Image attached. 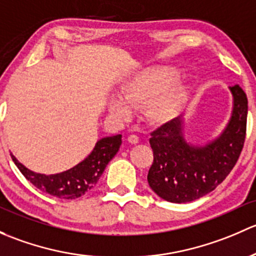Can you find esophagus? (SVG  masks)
Wrapping results in <instances>:
<instances>
[{"label": "esophagus", "instance_id": "1", "mask_svg": "<svg viewBox=\"0 0 256 256\" xmlns=\"http://www.w3.org/2000/svg\"><path fill=\"white\" fill-rule=\"evenodd\" d=\"M128 142L130 144H136L139 142L138 136H136V134H130V136H128Z\"/></svg>", "mask_w": 256, "mask_h": 256}]
</instances>
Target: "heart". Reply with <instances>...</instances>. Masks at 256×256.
Returning <instances> with one entry per match:
<instances>
[{
    "instance_id": "b5f03b06",
    "label": "heart",
    "mask_w": 256,
    "mask_h": 256,
    "mask_svg": "<svg viewBox=\"0 0 256 256\" xmlns=\"http://www.w3.org/2000/svg\"><path fill=\"white\" fill-rule=\"evenodd\" d=\"M178 78L171 68H152L138 74L124 85L122 100H112L110 112L128 118L130 108L146 107V118L154 124H165L176 117L186 101V88L174 82Z\"/></svg>"
}]
</instances>
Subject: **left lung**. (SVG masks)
Wrapping results in <instances>:
<instances>
[{"label":"left lung","mask_w":256,"mask_h":256,"mask_svg":"<svg viewBox=\"0 0 256 256\" xmlns=\"http://www.w3.org/2000/svg\"><path fill=\"white\" fill-rule=\"evenodd\" d=\"M234 108L222 136L204 148L186 143L178 118L150 133L152 149L148 182L162 200L186 204L210 194L229 175L238 162L246 136L248 98L239 85L230 88Z\"/></svg>","instance_id":"obj_1"}]
</instances>
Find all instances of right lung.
Segmentation results:
<instances>
[{
    "instance_id": "right-lung-1",
    "label": "right lung",
    "mask_w": 256,
    "mask_h": 256,
    "mask_svg": "<svg viewBox=\"0 0 256 256\" xmlns=\"http://www.w3.org/2000/svg\"><path fill=\"white\" fill-rule=\"evenodd\" d=\"M122 144V136H107L98 140L91 154L84 162L70 170L56 175H43L23 166L13 155H10L16 166L22 175L36 188L50 196L62 200H75L84 196L97 184L107 164L117 154Z\"/></svg>"
}]
</instances>
